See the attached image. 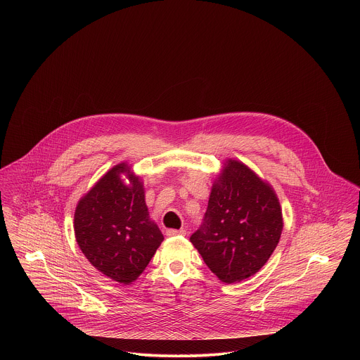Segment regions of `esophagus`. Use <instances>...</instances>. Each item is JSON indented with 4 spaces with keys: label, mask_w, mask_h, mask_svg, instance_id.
<instances>
[{
    "label": "esophagus",
    "mask_w": 360,
    "mask_h": 360,
    "mask_svg": "<svg viewBox=\"0 0 360 360\" xmlns=\"http://www.w3.org/2000/svg\"><path fill=\"white\" fill-rule=\"evenodd\" d=\"M166 236L167 237H176V236H186V230L184 229H180V230H176V229H169L166 231Z\"/></svg>",
    "instance_id": "34e87169"
}]
</instances>
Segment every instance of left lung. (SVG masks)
Masks as SVG:
<instances>
[{
    "label": "left lung",
    "mask_w": 360,
    "mask_h": 360,
    "mask_svg": "<svg viewBox=\"0 0 360 360\" xmlns=\"http://www.w3.org/2000/svg\"><path fill=\"white\" fill-rule=\"evenodd\" d=\"M281 230V209L270 186L241 162L229 160L190 241L212 273L231 284L255 274L267 262Z\"/></svg>",
    "instance_id": "8db88e82"
}]
</instances>
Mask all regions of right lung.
Instances as JSON below:
<instances>
[{
  "mask_svg": "<svg viewBox=\"0 0 360 360\" xmlns=\"http://www.w3.org/2000/svg\"><path fill=\"white\" fill-rule=\"evenodd\" d=\"M127 174L126 186L120 174ZM76 241L89 262L109 278L130 284L163 241L150 220L141 181L120 163L80 200L75 212Z\"/></svg>",
  "mask_w": 360,
  "mask_h": 360,
  "instance_id": "obj_1",
  "label": "right lung"
}]
</instances>
